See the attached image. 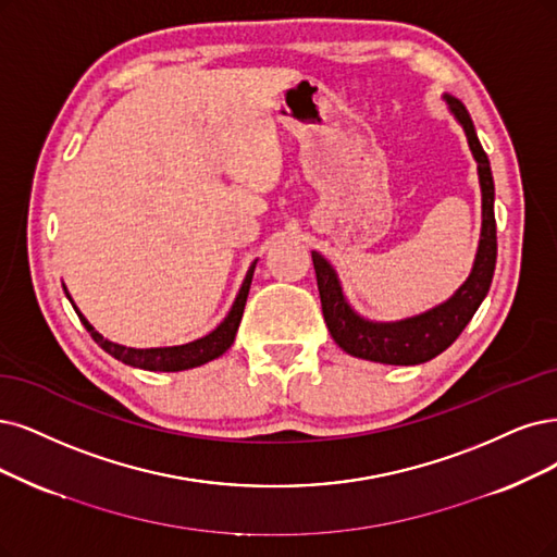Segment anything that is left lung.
<instances>
[{
  "label": "left lung",
  "instance_id": "1",
  "mask_svg": "<svg viewBox=\"0 0 557 557\" xmlns=\"http://www.w3.org/2000/svg\"><path fill=\"white\" fill-rule=\"evenodd\" d=\"M443 100L463 128L472 158L478 162V176L482 188V232L475 261H472L466 282L445 302L431 307V310L422 314L399 321H369L348 305L333 263L323 255L312 252L325 325L335 344L354 358L383 364H422L436 358L461 335V331L488 294L498 255L496 215H493L496 188H493L491 164L463 102L447 94L443 96Z\"/></svg>",
  "mask_w": 557,
  "mask_h": 557
}]
</instances>
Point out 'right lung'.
Returning <instances> with one entry per match:
<instances>
[{
  "instance_id": "right-lung-1",
  "label": "right lung",
  "mask_w": 557,
  "mask_h": 557,
  "mask_svg": "<svg viewBox=\"0 0 557 557\" xmlns=\"http://www.w3.org/2000/svg\"><path fill=\"white\" fill-rule=\"evenodd\" d=\"M255 268H257V259L252 261V265L247 268V275L240 284L238 296L232 305V310L226 312V317L220 321V325L215 331H211L209 335H203L195 342L188 344H178V346H153V348H133V346H123L116 342H110L108 337H102L96 327L85 319L77 310V305L73 302L69 289L64 286V292L73 305V310L77 312L82 325L87 327L89 335L94 337V342L102 348V351L110 354L112 358L121 360L123 364H131L137 369H149V372H183V369H193V367H201L206 362H211L215 358H220L226 348H230L236 339L238 333V325L243 319V310H245V300L247 294H250V284H252V275H255Z\"/></svg>"
}]
</instances>
